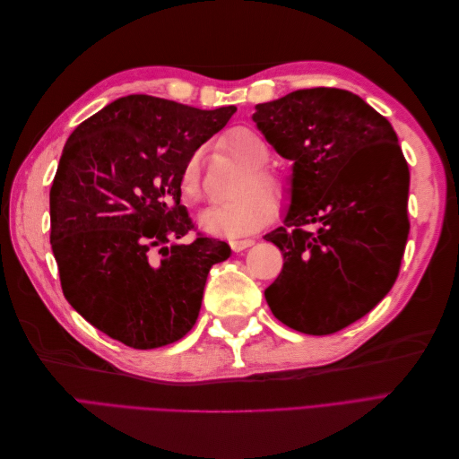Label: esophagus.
<instances>
[{
    "instance_id": "1",
    "label": "esophagus",
    "mask_w": 459,
    "mask_h": 459,
    "mask_svg": "<svg viewBox=\"0 0 459 459\" xmlns=\"http://www.w3.org/2000/svg\"><path fill=\"white\" fill-rule=\"evenodd\" d=\"M253 245H255V239H233V241H230V247L233 248V253H243Z\"/></svg>"
}]
</instances>
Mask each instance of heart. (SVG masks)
<instances>
[{
    "label": "heart",
    "mask_w": 459,
    "mask_h": 459,
    "mask_svg": "<svg viewBox=\"0 0 459 459\" xmlns=\"http://www.w3.org/2000/svg\"><path fill=\"white\" fill-rule=\"evenodd\" d=\"M224 145L235 159L247 166V174L238 187V195L241 197L206 208L197 221L208 235L235 239L272 221L275 216L273 199L285 195V186L281 178L266 166L272 151L256 130L248 126L233 128L226 134ZM179 193L187 203H197L203 197L199 152L191 155L184 164L179 174Z\"/></svg>",
    "instance_id": "obj_1"
}]
</instances>
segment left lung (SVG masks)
Instances as JSON below:
<instances>
[{
	"mask_svg": "<svg viewBox=\"0 0 459 459\" xmlns=\"http://www.w3.org/2000/svg\"><path fill=\"white\" fill-rule=\"evenodd\" d=\"M255 108L266 142L293 160L283 226L264 235L285 262L264 297L290 329L329 335L396 281L410 233L408 162L391 122L352 91L297 90Z\"/></svg>",
	"mask_w": 459,
	"mask_h": 459,
	"instance_id": "1",
	"label": "left lung"
}]
</instances>
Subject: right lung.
Instances as JSON below:
<instances>
[{
    "label": "right lung",
    "mask_w": 459,
    "mask_h": 459,
    "mask_svg": "<svg viewBox=\"0 0 459 459\" xmlns=\"http://www.w3.org/2000/svg\"><path fill=\"white\" fill-rule=\"evenodd\" d=\"M235 110L126 95L66 140L49 191L51 248L66 300L105 335L147 351L195 325L206 275L231 248L179 241L193 228L179 174Z\"/></svg>",
    "instance_id": "right-lung-1"
}]
</instances>
